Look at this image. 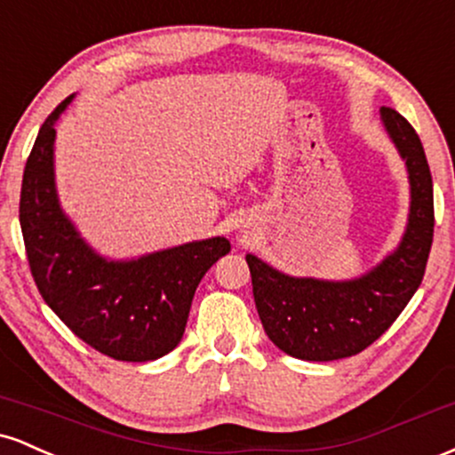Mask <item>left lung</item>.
<instances>
[{"mask_svg": "<svg viewBox=\"0 0 455 455\" xmlns=\"http://www.w3.org/2000/svg\"><path fill=\"white\" fill-rule=\"evenodd\" d=\"M389 139L406 162L411 212L402 242L374 269L355 280L293 278L245 254L260 323L269 340L306 362H333L362 353L400 316L426 274L435 235V195L424 145L394 108H380Z\"/></svg>", "mask_w": 455, "mask_h": 455, "instance_id": "left-lung-1", "label": "left lung"}]
</instances>
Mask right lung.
Masks as SVG:
<instances>
[{
  "instance_id": "right-lung-1",
  "label": "right lung",
  "mask_w": 455,
  "mask_h": 455,
  "mask_svg": "<svg viewBox=\"0 0 455 455\" xmlns=\"http://www.w3.org/2000/svg\"><path fill=\"white\" fill-rule=\"evenodd\" d=\"M72 98L46 117L23 171L19 220L31 275L83 342L117 362H151L180 344L198 282L231 243L212 237L132 260H108L90 248L55 190V122Z\"/></svg>"
}]
</instances>
